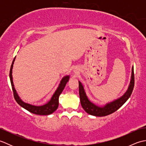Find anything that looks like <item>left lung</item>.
<instances>
[{"instance_id":"8db88e82","label":"left lung","mask_w":146,"mask_h":146,"mask_svg":"<svg viewBox=\"0 0 146 146\" xmlns=\"http://www.w3.org/2000/svg\"><path fill=\"white\" fill-rule=\"evenodd\" d=\"M134 67H132L131 83H130L128 90L125 93V94L122 97L118 98L117 100L108 103L104 107H98L88 100L87 96L85 94L84 88H83L81 82H79V95L80 98V103H81L83 109L88 114L97 117L106 116L115 112L125 103V102L131 97L133 89H134Z\"/></svg>"}]
</instances>
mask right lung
Masks as SVG:
<instances>
[{"label": "right lung", "instance_id": "obj_1", "mask_svg": "<svg viewBox=\"0 0 146 146\" xmlns=\"http://www.w3.org/2000/svg\"><path fill=\"white\" fill-rule=\"evenodd\" d=\"M15 58L14 59L13 61H12V65L11 66L10 70V73H9V76H10V80L11 83V86L12 88V91H13L14 94V97L15 98V101L17 102V103L21 105L22 107L25 108L27 110H28L30 112H31L34 114L36 115H48L51 114L53 113L54 111L57 109L59 105V97H60V94L63 92L64 88L66 86V83L69 80V76H66L63 78L60 82V84L59 85L57 90L54 92V95H52L51 97L50 101L48 102L47 104L42 105V106H35V105H32L28 104H26L25 102H24L21 100V99L19 97L16 90H15L13 84V81H12V68H13V64L15 60Z\"/></svg>", "mask_w": 146, "mask_h": 146}]
</instances>
